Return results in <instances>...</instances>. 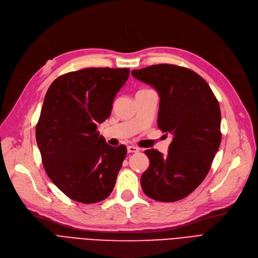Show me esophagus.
Instances as JSON below:
<instances>
[{"mask_svg": "<svg viewBox=\"0 0 258 258\" xmlns=\"http://www.w3.org/2000/svg\"><path fill=\"white\" fill-rule=\"evenodd\" d=\"M127 150L129 153H135V152H139V148L136 147V146H128L127 147Z\"/></svg>", "mask_w": 258, "mask_h": 258, "instance_id": "34e87169", "label": "esophagus"}]
</instances>
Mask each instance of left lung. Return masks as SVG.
Returning a JSON list of instances; mask_svg holds the SVG:
<instances>
[{
	"mask_svg": "<svg viewBox=\"0 0 258 258\" xmlns=\"http://www.w3.org/2000/svg\"><path fill=\"white\" fill-rule=\"evenodd\" d=\"M131 74L157 90L158 126L172 136L166 157L157 149L145 151L150 164L142 174V188L153 200H181L207 177L220 146L219 102L208 82L186 68L156 64Z\"/></svg>",
	"mask_w": 258,
	"mask_h": 258,
	"instance_id": "1",
	"label": "left lung"
}]
</instances>
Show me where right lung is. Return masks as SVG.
<instances>
[{
	"instance_id": "right-lung-1",
	"label": "right lung",
	"mask_w": 258,
	"mask_h": 258,
	"mask_svg": "<svg viewBox=\"0 0 258 258\" xmlns=\"http://www.w3.org/2000/svg\"><path fill=\"white\" fill-rule=\"evenodd\" d=\"M129 69L89 68L53 81L36 126V140L48 178L72 200L96 203L108 198L127 154L112 147L97 125L111 114Z\"/></svg>"
}]
</instances>
